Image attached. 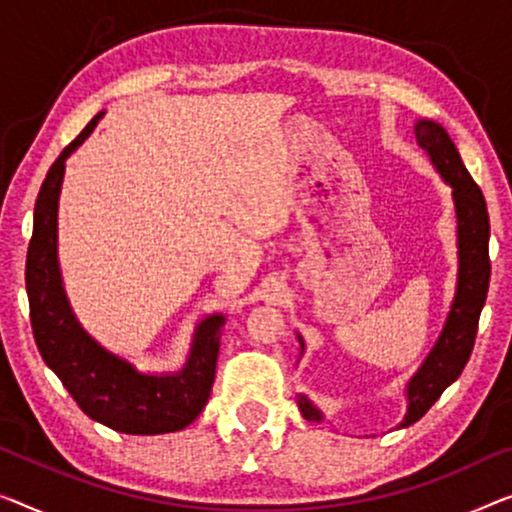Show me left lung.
Here are the masks:
<instances>
[{
	"mask_svg": "<svg viewBox=\"0 0 512 512\" xmlns=\"http://www.w3.org/2000/svg\"><path fill=\"white\" fill-rule=\"evenodd\" d=\"M414 135L418 147H421L439 177L453 190V207L457 223V282L455 296L448 308L444 329H441L437 342L425 356L411 379L404 386V398H407V411L398 427H409L425 411L439 400L453 381L462 375L467 365L471 349H474L478 317L487 299V287H490V255H487V243H490V218H487L485 197L471 179L464 167L460 151L446 133V128L432 119H416ZM301 345V356L305 352V342L301 333H296ZM299 409L305 421L322 423L324 411L312 404L308 395L299 393Z\"/></svg>",
	"mask_w": 512,
	"mask_h": 512,
	"instance_id": "left-lung-1",
	"label": "left lung"
}]
</instances>
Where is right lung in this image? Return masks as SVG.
Instances as JSON below:
<instances>
[{"instance_id": "add662e5", "label": "right lung", "mask_w": 512, "mask_h": 512, "mask_svg": "<svg viewBox=\"0 0 512 512\" xmlns=\"http://www.w3.org/2000/svg\"><path fill=\"white\" fill-rule=\"evenodd\" d=\"M103 114L98 112L61 151L38 190L25 271L34 340L45 365L91 421L124 434L179 432L200 416L209 400L227 317L213 312L197 322L181 370L144 372L103 347L80 324L61 278L57 216L66 160L87 140Z\"/></svg>"}]
</instances>
